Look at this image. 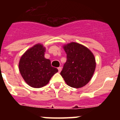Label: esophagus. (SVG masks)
I'll return each instance as SVG.
<instances>
[{"label": "esophagus", "mask_w": 120, "mask_h": 120, "mask_svg": "<svg viewBox=\"0 0 120 120\" xmlns=\"http://www.w3.org/2000/svg\"><path fill=\"white\" fill-rule=\"evenodd\" d=\"M58 71L60 73V72L61 71V70H62V68L61 67H59L58 68Z\"/></svg>", "instance_id": "34e87169"}]
</instances>
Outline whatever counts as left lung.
Returning <instances> with one entry per match:
<instances>
[{
    "mask_svg": "<svg viewBox=\"0 0 120 120\" xmlns=\"http://www.w3.org/2000/svg\"><path fill=\"white\" fill-rule=\"evenodd\" d=\"M67 61L61 75L67 84L75 88H81L88 83L96 68V59L88 48L76 43L64 46Z\"/></svg>",
    "mask_w": 120,
    "mask_h": 120,
    "instance_id": "1",
    "label": "left lung"
}]
</instances>
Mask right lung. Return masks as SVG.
Wrapping results in <instances>:
<instances>
[{"label":"right lung","instance_id":"add662e5","mask_svg":"<svg viewBox=\"0 0 120 120\" xmlns=\"http://www.w3.org/2000/svg\"><path fill=\"white\" fill-rule=\"evenodd\" d=\"M44 52L43 45L36 44L23 54L19 62L21 75L31 87L38 88L46 85L58 71L52 67L49 59L44 58Z\"/></svg>","mask_w":120,"mask_h":120}]
</instances>
